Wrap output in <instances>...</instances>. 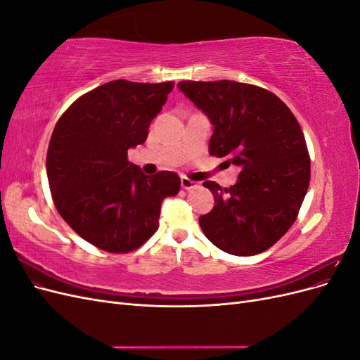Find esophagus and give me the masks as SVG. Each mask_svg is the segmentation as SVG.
Instances as JSON below:
<instances>
[{
	"label": "esophagus",
	"mask_w": 360,
	"mask_h": 360,
	"mask_svg": "<svg viewBox=\"0 0 360 360\" xmlns=\"http://www.w3.org/2000/svg\"><path fill=\"white\" fill-rule=\"evenodd\" d=\"M181 188L183 189H186V191H189V189H193V188H197L198 186V183L197 181H193V180H191V179H188V177H181Z\"/></svg>",
	"instance_id": "34e87169"
}]
</instances>
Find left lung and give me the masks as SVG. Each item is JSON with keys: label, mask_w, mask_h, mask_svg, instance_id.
I'll return each instance as SVG.
<instances>
[{"label": "left lung", "mask_w": 360, "mask_h": 360, "mask_svg": "<svg viewBox=\"0 0 360 360\" xmlns=\"http://www.w3.org/2000/svg\"><path fill=\"white\" fill-rule=\"evenodd\" d=\"M177 86L213 124L210 155L240 169L231 188L202 183L216 202L200 216L202 233L231 255L263 252L296 221L309 186L308 147L296 117L276 94L257 85L222 79Z\"/></svg>", "instance_id": "left-lung-1"}]
</instances>
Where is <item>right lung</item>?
<instances>
[{
	"mask_svg": "<svg viewBox=\"0 0 360 360\" xmlns=\"http://www.w3.org/2000/svg\"><path fill=\"white\" fill-rule=\"evenodd\" d=\"M172 89L171 81L106 82L76 99L53 129L46 155L53 204L76 234L106 252L146 243L159 228L162 201L180 191L176 172L146 176L127 160Z\"/></svg>",
	"mask_w": 360,
	"mask_h": 360,
	"instance_id": "right-lung-1",
	"label": "right lung"
}]
</instances>
